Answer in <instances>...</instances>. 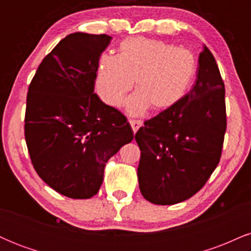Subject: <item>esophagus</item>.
<instances>
[{
	"label": "esophagus",
	"instance_id": "1",
	"mask_svg": "<svg viewBox=\"0 0 251 251\" xmlns=\"http://www.w3.org/2000/svg\"><path fill=\"white\" fill-rule=\"evenodd\" d=\"M142 124H143L142 120H134V119L129 120V125H131V127H132V129H133L134 133L138 131V129L140 128Z\"/></svg>",
	"mask_w": 251,
	"mask_h": 251
}]
</instances>
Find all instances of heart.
<instances>
[{
  "label": "heart",
  "mask_w": 251,
  "mask_h": 251,
  "mask_svg": "<svg viewBox=\"0 0 251 251\" xmlns=\"http://www.w3.org/2000/svg\"><path fill=\"white\" fill-rule=\"evenodd\" d=\"M198 61L192 51L171 43L129 37L120 43L118 56L103 54L97 70L96 87L101 100L120 107L132 87L127 111L140 116L151 107L163 112L178 105L194 83Z\"/></svg>",
  "instance_id": "1"
}]
</instances>
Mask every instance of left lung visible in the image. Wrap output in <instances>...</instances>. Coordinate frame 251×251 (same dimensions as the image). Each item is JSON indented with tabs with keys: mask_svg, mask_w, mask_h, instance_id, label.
<instances>
[{
	"mask_svg": "<svg viewBox=\"0 0 251 251\" xmlns=\"http://www.w3.org/2000/svg\"><path fill=\"white\" fill-rule=\"evenodd\" d=\"M226 88L204 46L196 82L175 107L146 120L135 133L139 189L146 201L171 205L189 200L220 163L226 129Z\"/></svg>",
	"mask_w": 251,
	"mask_h": 251,
	"instance_id": "left-lung-1",
	"label": "left lung"
}]
</instances>
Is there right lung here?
I'll list each match as a JSON object with an SVG mask.
<instances>
[{
  "instance_id": "obj_1",
  "label": "right lung",
  "mask_w": 251,
  "mask_h": 251,
  "mask_svg": "<svg viewBox=\"0 0 251 251\" xmlns=\"http://www.w3.org/2000/svg\"><path fill=\"white\" fill-rule=\"evenodd\" d=\"M111 40L70 34L42 60L28 88L31 163L47 185L74 200L98 194L107 160L133 139L126 117L94 93L99 57Z\"/></svg>"
}]
</instances>
